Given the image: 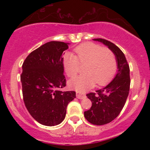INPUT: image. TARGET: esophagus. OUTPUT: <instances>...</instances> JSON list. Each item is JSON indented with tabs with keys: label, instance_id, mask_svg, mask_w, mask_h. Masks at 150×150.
<instances>
[{
	"label": "esophagus",
	"instance_id": "esophagus-1",
	"mask_svg": "<svg viewBox=\"0 0 150 150\" xmlns=\"http://www.w3.org/2000/svg\"><path fill=\"white\" fill-rule=\"evenodd\" d=\"M76 96H77V98H78V99H84V98L85 97V94H80V93H79V92H77V93H76Z\"/></svg>",
	"mask_w": 150,
	"mask_h": 150
}]
</instances>
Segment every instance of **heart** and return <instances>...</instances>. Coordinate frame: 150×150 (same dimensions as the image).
<instances>
[{
  "instance_id": "obj_1",
  "label": "heart",
  "mask_w": 150,
  "mask_h": 150,
  "mask_svg": "<svg viewBox=\"0 0 150 150\" xmlns=\"http://www.w3.org/2000/svg\"><path fill=\"white\" fill-rule=\"evenodd\" d=\"M77 56L65 53L63 58L65 72L68 77H73L80 69V64L85 65L86 73L72 78L69 82L70 88L84 92L97 82L104 85L113 78L117 70V60L112 50L99 44L87 42L75 49Z\"/></svg>"
}]
</instances>
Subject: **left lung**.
I'll return each mask as SVG.
<instances>
[{
    "mask_svg": "<svg viewBox=\"0 0 150 150\" xmlns=\"http://www.w3.org/2000/svg\"><path fill=\"white\" fill-rule=\"evenodd\" d=\"M94 40L112 50L118 65L116 77L107 86L87 94L92 104L90 109L84 112L85 118L92 124L101 125L114 120L124 106L130 90V68L124 53L113 43L101 38Z\"/></svg>",
    "mask_w": 150,
    "mask_h": 150,
    "instance_id": "left-lung-1",
    "label": "left lung"
}]
</instances>
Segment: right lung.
Masks as SVG:
<instances>
[{"instance_id": "obj_1", "label": "right lung", "mask_w": 150, "mask_h": 150, "mask_svg": "<svg viewBox=\"0 0 150 150\" xmlns=\"http://www.w3.org/2000/svg\"><path fill=\"white\" fill-rule=\"evenodd\" d=\"M68 49L67 43L47 42L31 52L22 64L24 103L31 116L42 125L60 124L68 104L76 97L75 91L59 89L66 85L63 56Z\"/></svg>"}]
</instances>
